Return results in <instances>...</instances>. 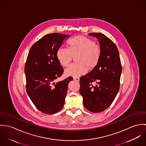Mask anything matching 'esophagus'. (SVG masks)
Listing matches in <instances>:
<instances>
[{
	"label": "esophagus",
	"mask_w": 146,
	"mask_h": 146,
	"mask_svg": "<svg viewBox=\"0 0 146 146\" xmlns=\"http://www.w3.org/2000/svg\"><path fill=\"white\" fill-rule=\"evenodd\" d=\"M74 80H75V81H76V82H79L80 79H79V78H77V77H76V78H74Z\"/></svg>",
	"instance_id": "1"
}]
</instances>
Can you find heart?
Here are the masks:
<instances>
[{
  "label": "heart",
  "mask_w": 146,
  "mask_h": 146,
  "mask_svg": "<svg viewBox=\"0 0 146 146\" xmlns=\"http://www.w3.org/2000/svg\"><path fill=\"white\" fill-rule=\"evenodd\" d=\"M68 49L61 47L56 52L57 59L63 67H67L75 57L76 63L64 71L66 76H80L86 74L88 68L92 70L97 66L101 59V49L91 39L77 35L68 41Z\"/></svg>",
  "instance_id": "1"
}]
</instances>
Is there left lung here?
<instances>
[{"label": "left lung", "instance_id": "1", "mask_svg": "<svg viewBox=\"0 0 146 146\" xmlns=\"http://www.w3.org/2000/svg\"><path fill=\"white\" fill-rule=\"evenodd\" d=\"M98 39L101 56L97 66L80 79V93L84 107L89 111L101 112L109 107L120 88L122 67L115 44L102 33H90Z\"/></svg>", "mask_w": 146, "mask_h": 146}]
</instances>
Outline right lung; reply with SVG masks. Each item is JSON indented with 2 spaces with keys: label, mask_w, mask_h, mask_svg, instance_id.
Instances as JSON below:
<instances>
[{
  "label": "right lung",
  "mask_w": 146,
  "mask_h": 146,
  "mask_svg": "<svg viewBox=\"0 0 146 146\" xmlns=\"http://www.w3.org/2000/svg\"><path fill=\"white\" fill-rule=\"evenodd\" d=\"M70 35L58 33L45 35L31 47L25 66L26 92L35 106L42 112L53 114L60 111L65 102L68 77L56 82L63 72L56 52Z\"/></svg>",
  "instance_id": "obj_1"
}]
</instances>
